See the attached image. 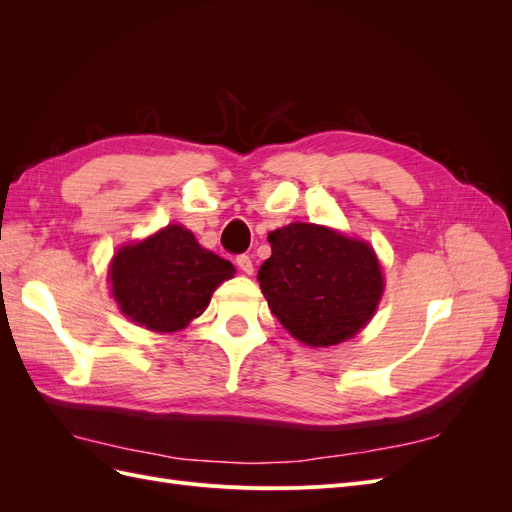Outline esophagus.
<instances>
[{
  "mask_svg": "<svg viewBox=\"0 0 512 512\" xmlns=\"http://www.w3.org/2000/svg\"><path fill=\"white\" fill-rule=\"evenodd\" d=\"M237 267H239V269H241L245 275H252V273H254L252 258H250V256H245V254L237 256Z\"/></svg>",
  "mask_w": 512,
  "mask_h": 512,
  "instance_id": "obj_1",
  "label": "esophagus"
}]
</instances>
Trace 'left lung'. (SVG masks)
Listing matches in <instances>:
<instances>
[{
    "mask_svg": "<svg viewBox=\"0 0 512 512\" xmlns=\"http://www.w3.org/2000/svg\"><path fill=\"white\" fill-rule=\"evenodd\" d=\"M260 290L284 329L312 348L354 337L376 314L384 275L374 247L318 224L292 222L269 235Z\"/></svg>",
    "mask_w": 512,
    "mask_h": 512,
    "instance_id": "obj_1",
    "label": "left lung"
}]
</instances>
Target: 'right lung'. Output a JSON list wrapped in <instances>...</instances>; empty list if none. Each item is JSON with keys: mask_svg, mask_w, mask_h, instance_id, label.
Segmentation results:
<instances>
[{"mask_svg": "<svg viewBox=\"0 0 512 512\" xmlns=\"http://www.w3.org/2000/svg\"><path fill=\"white\" fill-rule=\"evenodd\" d=\"M232 275L235 267L228 260L205 250L179 224L119 247L108 267L121 314L156 333L188 327L205 312L215 288Z\"/></svg>", "mask_w": 512, "mask_h": 512, "instance_id": "obj_1", "label": "right lung"}]
</instances>
